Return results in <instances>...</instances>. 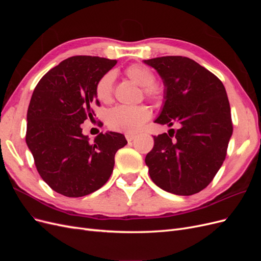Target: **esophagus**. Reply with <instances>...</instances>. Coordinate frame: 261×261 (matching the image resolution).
I'll return each mask as SVG.
<instances>
[{"instance_id":"34e87169","label":"esophagus","mask_w":261,"mask_h":261,"mask_svg":"<svg viewBox=\"0 0 261 261\" xmlns=\"http://www.w3.org/2000/svg\"><path fill=\"white\" fill-rule=\"evenodd\" d=\"M125 137H126V139H127V141H132L134 138L136 137V135L135 134H130V133H126L125 134Z\"/></svg>"}]
</instances>
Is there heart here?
<instances>
[{"mask_svg":"<svg viewBox=\"0 0 261 261\" xmlns=\"http://www.w3.org/2000/svg\"><path fill=\"white\" fill-rule=\"evenodd\" d=\"M126 75L136 85L144 88L146 96L158 98L160 90L154 86L155 75L150 68L141 64H134L126 69ZM115 80L114 72H108L102 76L96 85L97 98L108 103L113 97V85ZM151 117V110L146 106H117L110 110L107 114V123L110 128L117 132L135 133Z\"/></svg>","mask_w":261,"mask_h":261,"instance_id":"1","label":"heart"}]
</instances>
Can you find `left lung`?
I'll list each match as a JSON object with an SVG mask.
<instances>
[{"label":"left lung","mask_w":261,"mask_h":261,"mask_svg":"<svg viewBox=\"0 0 261 261\" xmlns=\"http://www.w3.org/2000/svg\"><path fill=\"white\" fill-rule=\"evenodd\" d=\"M164 85V105L154 121L171 128L153 136L146 155L149 175L163 191L191 196L206 188L222 165L233 133L224 86L198 63L185 57L145 60Z\"/></svg>","instance_id":"8db88e82"}]
</instances>
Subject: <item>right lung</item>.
<instances>
[{"label":"right lung","mask_w":261,"mask_h":261,"mask_svg":"<svg viewBox=\"0 0 261 261\" xmlns=\"http://www.w3.org/2000/svg\"><path fill=\"white\" fill-rule=\"evenodd\" d=\"M116 60L77 57L62 61L38 83L27 112L26 143L36 168L53 191L83 197L111 176L114 155L127 141L123 134H99L90 143L81 124L99 106L96 85Z\"/></svg>","instance_id":"obj_1"}]
</instances>
